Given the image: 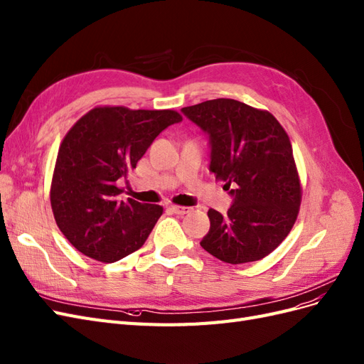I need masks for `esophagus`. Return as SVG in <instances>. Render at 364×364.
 Masks as SVG:
<instances>
[{
	"label": "esophagus",
	"mask_w": 364,
	"mask_h": 364,
	"mask_svg": "<svg viewBox=\"0 0 364 364\" xmlns=\"http://www.w3.org/2000/svg\"><path fill=\"white\" fill-rule=\"evenodd\" d=\"M171 210L175 215H187V213L192 212L191 207H184V205H172Z\"/></svg>",
	"instance_id": "1"
}]
</instances>
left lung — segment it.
<instances>
[{"instance_id": "left-lung-1", "label": "left lung", "mask_w": 364, "mask_h": 364, "mask_svg": "<svg viewBox=\"0 0 364 364\" xmlns=\"http://www.w3.org/2000/svg\"><path fill=\"white\" fill-rule=\"evenodd\" d=\"M207 134L210 172L225 181L232 198L227 215L210 208L203 248L240 264L263 259L295 224L301 186L284 128L269 112L218 98L181 109Z\"/></svg>"}]
</instances>
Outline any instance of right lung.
<instances>
[{
    "instance_id": "obj_1",
    "label": "right lung",
    "mask_w": 364,
    "mask_h": 364,
    "mask_svg": "<svg viewBox=\"0 0 364 364\" xmlns=\"http://www.w3.org/2000/svg\"><path fill=\"white\" fill-rule=\"evenodd\" d=\"M181 121L173 110L97 107L68 132L57 154L51 207L57 227L80 252L114 263L145 243L163 208L121 199L118 184L154 139Z\"/></svg>"
}]
</instances>
